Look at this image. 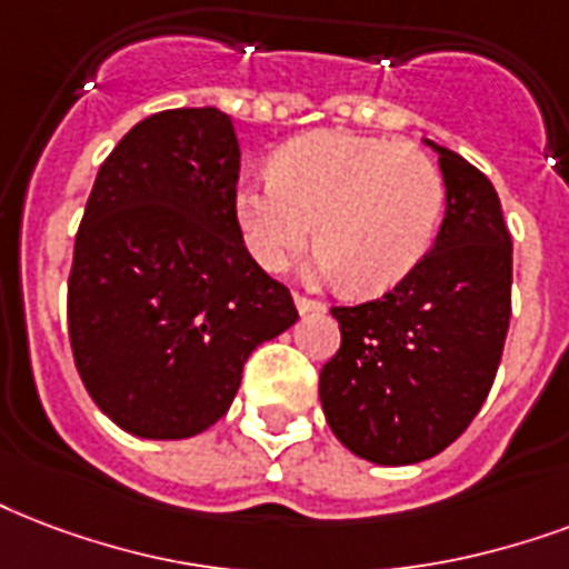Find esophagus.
Returning <instances> with one entry per match:
<instances>
[{"label": "esophagus", "mask_w": 569, "mask_h": 569, "mask_svg": "<svg viewBox=\"0 0 569 569\" xmlns=\"http://www.w3.org/2000/svg\"><path fill=\"white\" fill-rule=\"evenodd\" d=\"M295 307H298V313H322L325 310L322 301L307 298V295H295Z\"/></svg>", "instance_id": "esophagus-1"}]
</instances>
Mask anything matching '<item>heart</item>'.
I'll list each match as a JSON object with an SVG mask.
<instances>
[{
  "label": "heart",
  "mask_w": 569,
  "mask_h": 569,
  "mask_svg": "<svg viewBox=\"0 0 569 569\" xmlns=\"http://www.w3.org/2000/svg\"><path fill=\"white\" fill-rule=\"evenodd\" d=\"M445 206V176L418 146L319 130L277 151L271 176L238 188L236 220L268 271L289 266L316 227L319 274L379 295L427 259Z\"/></svg>",
  "instance_id": "1"
}]
</instances>
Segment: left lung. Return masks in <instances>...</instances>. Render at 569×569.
Returning a JSON list of instances; mask_svg holds the SVG:
<instances>
[{"label":"left lung","instance_id":"obj_1","mask_svg":"<svg viewBox=\"0 0 569 569\" xmlns=\"http://www.w3.org/2000/svg\"><path fill=\"white\" fill-rule=\"evenodd\" d=\"M439 151L448 211L427 259L402 283L331 307L340 349L319 400L333 436L361 459L411 466L453 445L496 381L513 283V241L492 181Z\"/></svg>","mask_w":569,"mask_h":569}]
</instances>
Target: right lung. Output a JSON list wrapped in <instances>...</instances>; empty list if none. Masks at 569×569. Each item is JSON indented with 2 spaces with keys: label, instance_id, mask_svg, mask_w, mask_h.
<instances>
[{
  "label": "right lung",
  "instance_id": "add662e5",
  "mask_svg": "<svg viewBox=\"0 0 569 569\" xmlns=\"http://www.w3.org/2000/svg\"><path fill=\"white\" fill-rule=\"evenodd\" d=\"M236 128L214 107L154 112L98 169L68 277V337L94 406L130 436L223 418L247 355L298 319L236 220Z\"/></svg>",
  "mask_w": 569,
  "mask_h": 569
}]
</instances>
